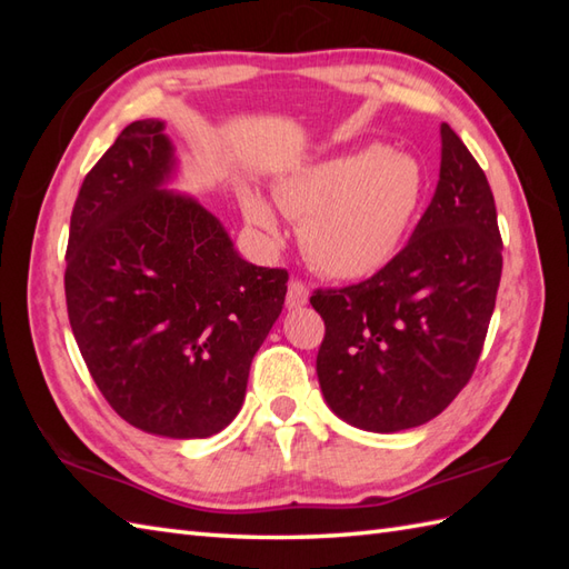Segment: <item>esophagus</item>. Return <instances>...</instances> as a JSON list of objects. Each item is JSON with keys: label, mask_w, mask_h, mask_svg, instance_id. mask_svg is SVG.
<instances>
[{"label": "esophagus", "mask_w": 569, "mask_h": 569, "mask_svg": "<svg viewBox=\"0 0 569 569\" xmlns=\"http://www.w3.org/2000/svg\"><path fill=\"white\" fill-rule=\"evenodd\" d=\"M308 303V286L303 283V281H293L288 283V293H286V306L288 308H300V306H306Z\"/></svg>", "instance_id": "1"}]
</instances>
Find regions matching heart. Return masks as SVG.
Instances as JSON below:
<instances>
[{
    "mask_svg": "<svg viewBox=\"0 0 569 569\" xmlns=\"http://www.w3.org/2000/svg\"><path fill=\"white\" fill-rule=\"evenodd\" d=\"M422 173L410 156L367 147L298 168L276 188L286 214L300 220V244L318 271L359 278L389 261L420 202ZM249 224L276 237V214L263 198L241 200Z\"/></svg>",
    "mask_w": 569,
    "mask_h": 569,
    "instance_id": "heart-1",
    "label": "heart"
}]
</instances>
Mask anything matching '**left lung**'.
I'll list each match as a JSON object with an SVG mask.
<instances>
[{"instance_id": "left-lung-1", "label": "left lung", "mask_w": 569, "mask_h": 569, "mask_svg": "<svg viewBox=\"0 0 569 569\" xmlns=\"http://www.w3.org/2000/svg\"><path fill=\"white\" fill-rule=\"evenodd\" d=\"M435 196L381 271L316 291L325 320L318 379L349 426L396 432L440 416L465 389L487 340L501 281L489 180L450 124Z\"/></svg>"}]
</instances>
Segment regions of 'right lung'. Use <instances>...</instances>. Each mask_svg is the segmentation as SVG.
<instances>
[{
	"mask_svg": "<svg viewBox=\"0 0 569 569\" xmlns=\"http://www.w3.org/2000/svg\"><path fill=\"white\" fill-rule=\"evenodd\" d=\"M173 171L163 122L122 129L70 214L66 300L80 355L117 416L188 440L239 413L288 271L241 259L210 210L163 188Z\"/></svg>",
	"mask_w": 569,
	"mask_h": 569,
	"instance_id": "right-lung-1",
	"label": "right lung"
}]
</instances>
